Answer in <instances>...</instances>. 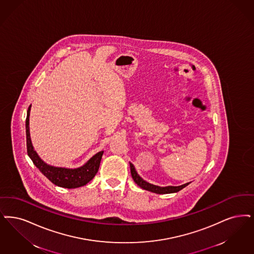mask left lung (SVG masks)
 I'll use <instances>...</instances> for the list:
<instances>
[{"mask_svg":"<svg viewBox=\"0 0 254 254\" xmlns=\"http://www.w3.org/2000/svg\"><path fill=\"white\" fill-rule=\"evenodd\" d=\"M129 164H130V173H131L133 181L137 183V185H139L141 188H142L143 190H146V191H150V192L156 193H177L190 183H185L181 186H167V187H160L157 185H153L151 183H148L147 182L143 181L142 178L138 175V173L136 172L134 165L131 163H129Z\"/></svg>","mask_w":254,"mask_h":254,"instance_id":"left-lung-1","label":"left lung"}]
</instances>
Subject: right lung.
Segmentation results:
<instances>
[{"mask_svg": "<svg viewBox=\"0 0 254 254\" xmlns=\"http://www.w3.org/2000/svg\"><path fill=\"white\" fill-rule=\"evenodd\" d=\"M31 105L27 111V116L25 121L26 128V146L27 154L30 157L33 163L51 183L63 188H77L86 185L94 178L98 172L99 165L101 162L102 155L104 151L95 154L93 157L85 163L81 167L70 169L64 167H56L44 163L39 155L34 150L31 142L30 131H29V116H30Z\"/></svg>", "mask_w": 254, "mask_h": 254, "instance_id": "right-lung-1", "label": "right lung"}]
</instances>
